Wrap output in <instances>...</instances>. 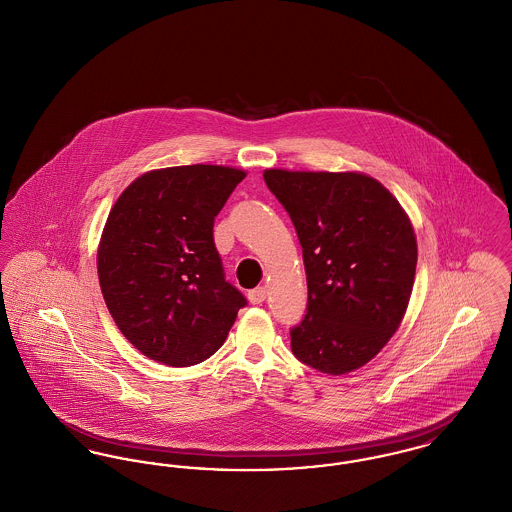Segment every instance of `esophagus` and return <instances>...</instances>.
I'll list each match as a JSON object with an SVG mask.
<instances>
[{
    "mask_svg": "<svg viewBox=\"0 0 512 512\" xmlns=\"http://www.w3.org/2000/svg\"><path fill=\"white\" fill-rule=\"evenodd\" d=\"M248 301H250L252 305L264 303V301H266V287H256V289H252V291L248 293Z\"/></svg>",
    "mask_w": 512,
    "mask_h": 512,
    "instance_id": "esophagus-1",
    "label": "esophagus"
}]
</instances>
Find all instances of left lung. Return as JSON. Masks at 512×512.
<instances>
[{"label": "left lung", "mask_w": 512, "mask_h": 512, "mask_svg": "<svg viewBox=\"0 0 512 512\" xmlns=\"http://www.w3.org/2000/svg\"><path fill=\"white\" fill-rule=\"evenodd\" d=\"M307 272V314L291 328L293 355L326 375L365 363L398 330L413 287L417 242L406 211L361 172L268 169Z\"/></svg>", "instance_id": "1"}]
</instances>
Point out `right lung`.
I'll use <instances>...</instances> for the list:
<instances>
[{
    "label": "right lung",
    "mask_w": 512,
    "mask_h": 512,
    "mask_svg": "<svg viewBox=\"0 0 512 512\" xmlns=\"http://www.w3.org/2000/svg\"><path fill=\"white\" fill-rule=\"evenodd\" d=\"M246 172L186 165L145 172L116 200L97 254L104 303L145 357L190 367L227 340L246 299L225 281L213 221Z\"/></svg>",
    "instance_id": "right-lung-1"
}]
</instances>
